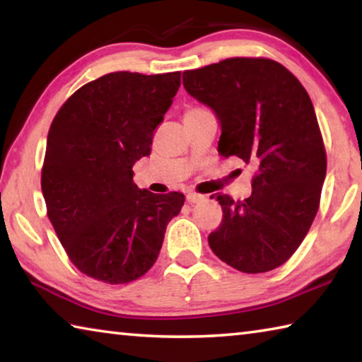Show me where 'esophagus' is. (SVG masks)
I'll return each mask as SVG.
<instances>
[{"mask_svg":"<svg viewBox=\"0 0 362 362\" xmlns=\"http://www.w3.org/2000/svg\"><path fill=\"white\" fill-rule=\"evenodd\" d=\"M201 199H203V196L198 194V193H188V194H187V201H188L189 204L198 203V201H201Z\"/></svg>","mask_w":362,"mask_h":362,"instance_id":"1","label":"esophagus"}]
</instances>
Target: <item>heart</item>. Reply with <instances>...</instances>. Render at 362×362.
<instances>
[{"mask_svg":"<svg viewBox=\"0 0 362 362\" xmlns=\"http://www.w3.org/2000/svg\"><path fill=\"white\" fill-rule=\"evenodd\" d=\"M196 110H199V108H193V110H188L187 113H189V112H196Z\"/></svg>","mask_w":362,"mask_h":362,"instance_id":"obj_1","label":"heart"}]
</instances>
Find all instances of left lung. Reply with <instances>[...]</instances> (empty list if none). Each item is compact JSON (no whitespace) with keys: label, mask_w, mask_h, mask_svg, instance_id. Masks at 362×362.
Here are the masks:
<instances>
[{"label":"left lung","mask_w":362,"mask_h":362,"mask_svg":"<svg viewBox=\"0 0 362 362\" xmlns=\"http://www.w3.org/2000/svg\"><path fill=\"white\" fill-rule=\"evenodd\" d=\"M182 78L187 93L217 116L220 155L257 166L249 198L217 193L223 218L209 235L212 252L243 273L278 268L308 233L326 179L308 93L286 66L260 57L226 59Z\"/></svg>","instance_id":"left-lung-1"}]
</instances>
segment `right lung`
<instances>
[{
  "label": "right lung",
  "mask_w": 362,
  "mask_h": 362,
  "mask_svg": "<svg viewBox=\"0 0 362 362\" xmlns=\"http://www.w3.org/2000/svg\"><path fill=\"white\" fill-rule=\"evenodd\" d=\"M180 71H115L79 88L47 134L41 189L47 217L79 272L126 284L148 272L185 196L134 183L132 166L151 151L173 105Z\"/></svg>",
  "instance_id": "1"
}]
</instances>
